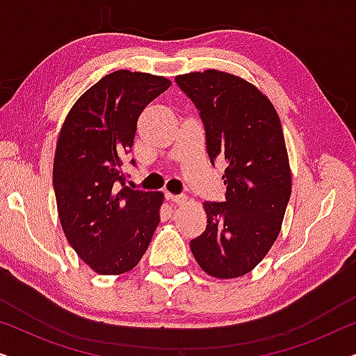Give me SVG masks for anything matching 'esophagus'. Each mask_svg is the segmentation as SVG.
I'll list each match as a JSON object with an SVG mask.
<instances>
[{
  "instance_id": "obj_1",
  "label": "esophagus",
  "mask_w": 356,
  "mask_h": 356,
  "mask_svg": "<svg viewBox=\"0 0 356 356\" xmlns=\"http://www.w3.org/2000/svg\"><path fill=\"white\" fill-rule=\"evenodd\" d=\"M167 197L170 199V202L177 204V206H184L186 204V196H175V194H167Z\"/></svg>"
}]
</instances>
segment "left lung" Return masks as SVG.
Masks as SVG:
<instances>
[{
  "label": "left lung",
  "instance_id": "1",
  "mask_svg": "<svg viewBox=\"0 0 356 356\" xmlns=\"http://www.w3.org/2000/svg\"><path fill=\"white\" fill-rule=\"evenodd\" d=\"M177 82L201 111L211 162H227L225 201L202 204L207 225L191 252L206 274L236 279L269 252L291 194L280 118L266 94L232 72H188Z\"/></svg>",
  "mask_w": 356,
  "mask_h": 356
}]
</instances>
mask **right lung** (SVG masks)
<instances>
[{"label":"right lung","instance_id":"1","mask_svg":"<svg viewBox=\"0 0 356 356\" xmlns=\"http://www.w3.org/2000/svg\"><path fill=\"white\" fill-rule=\"evenodd\" d=\"M172 86L163 76L120 70L86 90L66 115L53 162L58 216L77 256L100 275L139 264L160 222L163 193L123 184L121 159L133 147L145 106Z\"/></svg>","mask_w":356,"mask_h":356}]
</instances>
